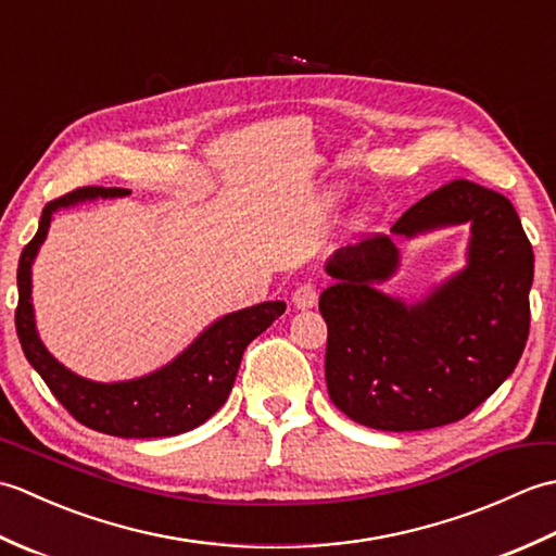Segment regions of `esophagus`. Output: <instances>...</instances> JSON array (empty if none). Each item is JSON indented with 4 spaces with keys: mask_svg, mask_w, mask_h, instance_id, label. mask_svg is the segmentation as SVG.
<instances>
[{
    "mask_svg": "<svg viewBox=\"0 0 556 556\" xmlns=\"http://www.w3.org/2000/svg\"><path fill=\"white\" fill-rule=\"evenodd\" d=\"M291 301H293V305H296L299 311L315 308V305H317V289H315L313 281L308 279V281H303L301 287H296V291L291 293Z\"/></svg>",
    "mask_w": 556,
    "mask_h": 556,
    "instance_id": "obj_1",
    "label": "esophagus"
}]
</instances>
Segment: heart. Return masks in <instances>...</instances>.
<instances>
[{"label": "heart", "mask_w": 556, "mask_h": 556, "mask_svg": "<svg viewBox=\"0 0 556 556\" xmlns=\"http://www.w3.org/2000/svg\"><path fill=\"white\" fill-rule=\"evenodd\" d=\"M339 198V193H332V195H329V200H337Z\"/></svg>", "instance_id": "obj_1"}]
</instances>
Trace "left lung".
Returning <instances> with one entry per match:
<instances>
[{
	"instance_id": "left-lung-1",
	"label": "left lung",
	"mask_w": 556,
	"mask_h": 556,
	"mask_svg": "<svg viewBox=\"0 0 556 556\" xmlns=\"http://www.w3.org/2000/svg\"><path fill=\"white\" fill-rule=\"evenodd\" d=\"M468 224L466 265L416 303L377 287L396 275L389 236L339 248L320 296L329 399L375 430L413 432L456 422L516 368L530 327L535 257L502 193L456 179L406 210L401 239Z\"/></svg>"
}]
</instances>
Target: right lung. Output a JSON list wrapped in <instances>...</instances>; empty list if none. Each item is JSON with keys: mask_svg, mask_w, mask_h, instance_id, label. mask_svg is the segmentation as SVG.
Here are the masks:
<instances>
[{"mask_svg": "<svg viewBox=\"0 0 556 556\" xmlns=\"http://www.w3.org/2000/svg\"><path fill=\"white\" fill-rule=\"evenodd\" d=\"M128 188L86 186L47 203L38 233L18 260L16 332L28 363L71 416L104 434L126 440L174 437L198 428L224 406L251 341L287 311L285 301H265L251 308L222 315L207 325L179 356L143 377L122 382H96L59 363L38 334L33 311V263L50 231L52 215L86 200L126 198Z\"/></svg>", "mask_w": 556, "mask_h": 556, "instance_id": "right-lung-1", "label": "right lung"}]
</instances>
